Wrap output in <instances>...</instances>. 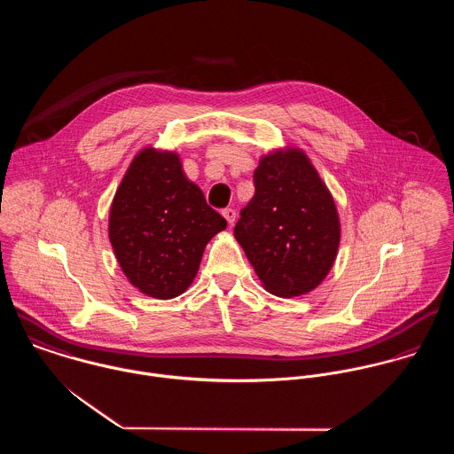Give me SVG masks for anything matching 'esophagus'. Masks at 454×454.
I'll use <instances>...</instances> for the list:
<instances>
[{
	"label": "esophagus",
	"instance_id": "esophagus-1",
	"mask_svg": "<svg viewBox=\"0 0 454 454\" xmlns=\"http://www.w3.org/2000/svg\"><path fill=\"white\" fill-rule=\"evenodd\" d=\"M222 215H223V218L227 220L229 225H232V223L236 222V211H234L232 207H225V209L222 211Z\"/></svg>",
	"mask_w": 454,
	"mask_h": 454
}]
</instances>
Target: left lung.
<instances>
[{
    "label": "left lung",
    "instance_id": "left-lung-1",
    "mask_svg": "<svg viewBox=\"0 0 454 454\" xmlns=\"http://www.w3.org/2000/svg\"><path fill=\"white\" fill-rule=\"evenodd\" d=\"M255 195L241 209L234 236L263 288L297 297L317 288L337 255L340 225L335 202L299 148L262 157Z\"/></svg>",
    "mask_w": 454,
    "mask_h": 454
}]
</instances>
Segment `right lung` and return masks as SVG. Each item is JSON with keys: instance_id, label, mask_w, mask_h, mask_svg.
Here are the masks:
<instances>
[{"instance_id": "obj_1", "label": "right lung", "mask_w": 454, "mask_h": 454, "mask_svg": "<svg viewBox=\"0 0 454 454\" xmlns=\"http://www.w3.org/2000/svg\"><path fill=\"white\" fill-rule=\"evenodd\" d=\"M225 227L187 180L180 157L148 146L117 189L108 234L130 283L145 295L173 299L191 286L207 241Z\"/></svg>"}]
</instances>
